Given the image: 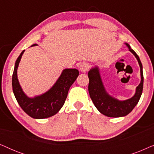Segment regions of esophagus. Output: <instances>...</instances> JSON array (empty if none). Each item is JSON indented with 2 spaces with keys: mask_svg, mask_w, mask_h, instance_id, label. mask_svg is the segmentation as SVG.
I'll return each mask as SVG.
<instances>
[{
  "mask_svg": "<svg viewBox=\"0 0 154 154\" xmlns=\"http://www.w3.org/2000/svg\"><path fill=\"white\" fill-rule=\"evenodd\" d=\"M79 68L81 72H86L88 70V69H89V65H88V63L83 62L79 65Z\"/></svg>",
  "mask_w": 154,
  "mask_h": 154,
  "instance_id": "1",
  "label": "esophagus"
}]
</instances>
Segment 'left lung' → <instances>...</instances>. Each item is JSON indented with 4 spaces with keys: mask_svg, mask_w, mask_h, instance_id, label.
Wrapping results in <instances>:
<instances>
[{
    "mask_svg": "<svg viewBox=\"0 0 154 154\" xmlns=\"http://www.w3.org/2000/svg\"><path fill=\"white\" fill-rule=\"evenodd\" d=\"M125 45L129 48L130 51L135 56L140 66L141 82L140 85L137 87L136 92L132 97L123 101H120L112 97L107 93L105 90L98 67L95 66L94 68L91 69L88 72V78H89L88 91L90 98L97 110L101 113L108 117L117 118L127 116L128 113L131 112L137 104L142 93L144 76H143L142 62L136 52L131 49L129 44L125 43Z\"/></svg>",
    "mask_w": 154,
    "mask_h": 154,
    "instance_id": "8db88e82",
    "label": "left lung"
}]
</instances>
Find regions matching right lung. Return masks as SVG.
Returning a JSON list of instances; mask_svg holds the SVG:
<instances>
[{
  "instance_id": "right-lung-1",
  "label": "right lung",
  "mask_w": 154,
  "mask_h": 154,
  "mask_svg": "<svg viewBox=\"0 0 154 154\" xmlns=\"http://www.w3.org/2000/svg\"><path fill=\"white\" fill-rule=\"evenodd\" d=\"M37 45L33 44V45ZM24 50L17 59L12 74V90L18 104L29 116L35 119L49 118L55 115L64 105L69 88L79 75L76 69H66L62 71L54 85L41 95L33 98L27 97L21 88L17 79V68Z\"/></svg>"
}]
</instances>
